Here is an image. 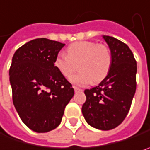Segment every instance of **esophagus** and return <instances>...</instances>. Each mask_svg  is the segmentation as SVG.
<instances>
[{
    "mask_svg": "<svg viewBox=\"0 0 150 150\" xmlns=\"http://www.w3.org/2000/svg\"><path fill=\"white\" fill-rule=\"evenodd\" d=\"M74 88V89H75V92H80V91H82V89L79 88H77V87H73Z\"/></svg>",
    "mask_w": 150,
    "mask_h": 150,
    "instance_id": "1",
    "label": "esophagus"
}]
</instances>
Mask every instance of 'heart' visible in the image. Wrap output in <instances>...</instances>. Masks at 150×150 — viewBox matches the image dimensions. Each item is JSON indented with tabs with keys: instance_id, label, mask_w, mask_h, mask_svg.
<instances>
[{
	"instance_id": "obj_1",
	"label": "heart",
	"mask_w": 150,
	"mask_h": 150,
	"mask_svg": "<svg viewBox=\"0 0 150 150\" xmlns=\"http://www.w3.org/2000/svg\"><path fill=\"white\" fill-rule=\"evenodd\" d=\"M67 55L57 56L54 65L62 75L67 78L77 70L78 64L81 70L70 77L75 84H88L101 81L108 75L112 66V54L105 45L93 41H78L66 50Z\"/></svg>"
}]
</instances>
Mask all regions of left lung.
Wrapping results in <instances>:
<instances>
[{
	"label": "left lung",
	"mask_w": 150,
	"mask_h": 150,
	"mask_svg": "<svg viewBox=\"0 0 150 150\" xmlns=\"http://www.w3.org/2000/svg\"><path fill=\"white\" fill-rule=\"evenodd\" d=\"M103 38L111 50L112 66L99 86L84 91L87 100L81 112L91 126L109 130L129 112L137 88V62L127 45L113 37Z\"/></svg>",
	"instance_id": "obj_1"
}]
</instances>
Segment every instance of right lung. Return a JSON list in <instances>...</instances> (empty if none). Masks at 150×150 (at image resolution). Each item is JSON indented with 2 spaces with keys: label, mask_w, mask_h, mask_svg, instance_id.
I'll use <instances>...</instances> for the list:
<instances>
[{
  "label": "right lung",
  "mask_w": 150,
  "mask_h": 150,
  "mask_svg": "<svg viewBox=\"0 0 150 150\" xmlns=\"http://www.w3.org/2000/svg\"><path fill=\"white\" fill-rule=\"evenodd\" d=\"M65 45L36 38L14 53L9 69L13 103L23 123L33 131L48 132L61 123L75 91L54 62Z\"/></svg>",
  "instance_id": "1"
}]
</instances>
